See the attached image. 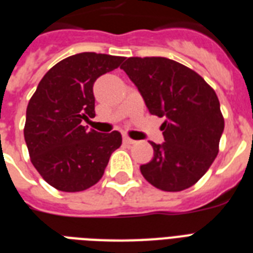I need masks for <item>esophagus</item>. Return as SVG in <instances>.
<instances>
[{"instance_id":"obj_1","label":"esophagus","mask_w":253,"mask_h":253,"mask_svg":"<svg viewBox=\"0 0 253 253\" xmlns=\"http://www.w3.org/2000/svg\"><path fill=\"white\" fill-rule=\"evenodd\" d=\"M123 142H125V143H126V144H128V146H130V144H134L135 140H132V139L128 138V136H126V135H125V136H123Z\"/></svg>"}]
</instances>
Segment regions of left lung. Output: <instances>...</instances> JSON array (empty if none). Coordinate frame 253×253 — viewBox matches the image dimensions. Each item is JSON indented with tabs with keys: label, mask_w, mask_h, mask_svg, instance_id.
I'll return each instance as SVG.
<instances>
[{
	"label": "left lung",
	"mask_w": 253,
	"mask_h": 253,
	"mask_svg": "<svg viewBox=\"0 0 253 253\" xmlns=\"http://www.w3.org/2000/svg\"><path fill=\"white\" fill-rule=\"evenodd\" d=\"M121 68L152 115L166 117L164 143L140 172L155 188L180 192L196 184L215 160L224 128L215 91L193 69L167 57H128Z\"/></svg>",
	"instance_id": "left-lung-1"
}]
</instances>
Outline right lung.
Returning a JSON list of instances; mask_svg holds the SVG:
<instances>
[{
	"mask_svg": "<svg viewBox=\"0 0 253 253\" xmlns=\"http://www.w3.org/2000/svg\"><path fill=\"white\" fill-rule=\"evenodd\" d=\"M123 60L95 52L67 57L45 73L30 99L23 130L30 159L57 190L81 192L97 184L122 144L118 131L101 134L81 122L95 115L94 81Z\"/></svg>",
	"mask_w": 253,
	"mask_h": 253,
	"instance_id": "right-lung-1",
	"label": "right lung"
}]
</instances>
